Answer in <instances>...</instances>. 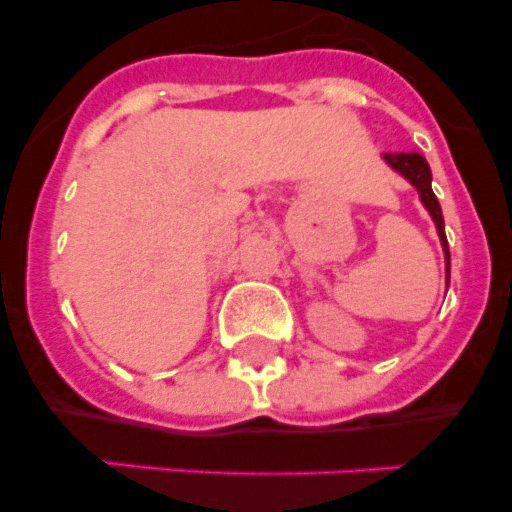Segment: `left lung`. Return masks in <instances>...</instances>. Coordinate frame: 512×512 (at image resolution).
Segmentation results:
<instances>
[{"mask_svg": "<svg viewBox=\"0 0 512 512\" xmlns=\"http://www.w3.org/2000/svg\"><path fill=\"white\" fill-rule=\"evenodd\" d=\"M384 164L390 166L392 171H397L400 176H405L420 194V202L428 210V215L433 217V223H436V233L441 238L443 246V256H446V287H449V277H451V256H449V241H446V230H443V215H441V205H438L436 194H433V176H431V166L425 161L420 153L410 151V153H382Z\"/></svg>", "mask_w": 512, "mask_h": 512, "instance_id": "1", "label": "left lung"}]
</instances>
